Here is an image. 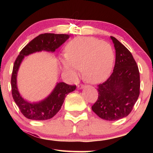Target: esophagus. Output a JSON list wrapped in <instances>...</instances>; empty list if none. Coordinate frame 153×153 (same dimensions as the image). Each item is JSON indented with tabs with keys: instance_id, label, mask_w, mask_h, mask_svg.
<instances>
[{
	"instance_id": "1",
	"label": "esophagus",
	"mask_w": 153,
	"mask_h": 153,
	"mask_svg": "<svg viewBox=\"0 0 153 153\" xmlns=\"http://www.w3.org/2000/svg\"><path fill=\"white\" fill-rule=\"evenodd\" d=\"M84 87H85V85H83V84H80V85H77V88H78V89H83V88H84Z\"/></svg>"
}]
</instances>
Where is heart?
<instances>
[{
	"mask_svg": "<svg viewBox=\"0 0 153 153\" xmlns=\"http://www.w3.org/2000/svg\"><path fill=\"white\" fill-rule=\"evenodd\" d=\"M60 62L73 77L82 69L86 82L97 83L105 79L112 70L114 52L111 45L92 37H77L68 44Z\"/></svg>",
	"mask_w": 153,
	"mask_h": 153,
	"instance_id": "1",
	"label": "heart"
}]
</instances>
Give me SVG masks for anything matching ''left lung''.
Instances as JSON below:
<instances>
[{
    "label": "left lung",
    "instance_id": "left-lung-1",
    "mask_svg": "<svg viewBox=\"0 0 153 153\" xmlns=\"http://www.w3.org/2000/svg\"><path fill=\"white\" fill-rule=\"evenodd\" d=\"M116 50L113 72L97 87L99 95L91 106L100 118L113 121L131 112L140 93L139 71L131 53L115 37H110Z\"/></svg>",
    "mask_w": 153,
    "mask_h": 153
}]
</instances>
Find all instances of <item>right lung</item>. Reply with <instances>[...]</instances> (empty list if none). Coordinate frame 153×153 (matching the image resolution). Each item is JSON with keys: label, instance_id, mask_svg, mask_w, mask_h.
<instances>
[{"label": "right lung", "instance_id": "obj_1", "mask_svg": "<svg viewBox=\"0 0 153 153\" xmlns=\"http://www.w3.org/2000/svg\"><path fill=\"white\" fill-rule=\"evenodd\" d=\"M69 37L66 34H41L23 48L16 58L11 77L12 95L19 110L25 118L33 120L52 118L60 110L68 94L76 89V85H68L64 82L58 83L47 99L37 103H30L25 100L19 95L16 85L18 70L25 56L41 51L54 52Z\"/></svg>", "mask_w": 153, "mask_h": 153}]
</instances>
